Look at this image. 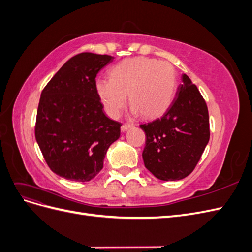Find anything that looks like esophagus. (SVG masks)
I'll return each instance as SVG.
<instances>
[{
    "instance_id": "obj_1",
    "label": "esophagus",
    "mask_w": 252,
    "mask_h": 252,
    "mask_svg": "<svg viewBox=\"0 0 252 252\" xmlns=\"http://www.w3.org/2000/svg\"><path fill=\"white\" fill-rule=\"evenodd\" d=\"M132 127H133V124H123V125H122V127H121V130L123 131V132H125V131L128 130V129H130Z\"/></svg>"
}]
</instances>
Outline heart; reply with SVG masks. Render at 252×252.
Returning a JSON list of instances; mask_svg holds the SVG:
<instances>
[{"mask_svg":"<svg viewBox=\"0 0 252 252\" xmlns=\"http://www.w3.org/2000/svg\"><path fill=\"white\" fill-rule=\"evenodd\" d=\"M177 87L171 65L148 59H128L113 66L110 79L95 81V90L105 110L113 119L125 107L127 94L131 112L158 117L169 107Z\"/></svg>","mask_w":252,"mask_h":252,"instance_id":"obj_1","label":"heart"}]
</instances>
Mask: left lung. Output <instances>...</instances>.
<instances>
[{
  "label": "left lung",
  "mask_w": 252,
  "mask_h": 252,
  "mask_svg": "<svg viewBox=\"0 0 252 252\" xmlns=\"http://www.w3.org/2000/svg\"><path fill=\"white\" fill-rule=\"evenodd\" d=\"M163 116L140 127L146 134L143 151L145 167L162 181L186 178L209 142V116L199 89L188 75Z\"/></svg>",
  "instance_id": "obj_1"
}]
</instances>
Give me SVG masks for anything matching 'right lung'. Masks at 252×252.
<instances>
[{"mask_svg":"<svg viewBox=\"0 0 252 252\" xmlns=\"http://www.w3.org/2000/svg\"><path fill=\"white\" fill-rule=\"evenodd\" d=\"M113 58L83 52L61 67L42 91L35 140L49 168L66 180L88 182L103 168L121 124L106 117L95 77Z\"/></svg>","mask_w":252,"mask_h":252,"instance_id":"right-lung-1","label":"right lung"}]
</instances>
